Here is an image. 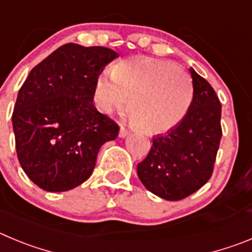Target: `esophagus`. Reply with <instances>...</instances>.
<instances>
[{"label":"esophagus","instance_id":"obj_1","mask_svg":"<svg viewBox=\"0 0 252 252\" xmlns=\"http://www.w3.org/2000/svg\"><path fill=\"white\" fill-rule=\"evenodd\" d=\"M130 135V131L127 130V128H125V127H121L120 128V133H119V136L120 137H126V136H128Z\"/></svg>","mask_w":252,"mask_h":252}]
</instances>
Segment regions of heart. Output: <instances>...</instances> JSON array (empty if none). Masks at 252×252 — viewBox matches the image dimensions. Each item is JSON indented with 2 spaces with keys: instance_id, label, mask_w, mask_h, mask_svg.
Instances as JSON below:
<instances>
[{
  "instance_id": "b5f03b06",
  "label": "heart",
  "mask_w": 252,
  "mask_h": 252,
  "mask_svg": "<svg viewBox=\"0 0 252 252\" xmlns=\"http://www.w3.org/2000/svg\"><path fill=\"white\" fill-rule=\"evenodd\" d=\"M128 111L138 127L161 133L176 127L191 107L193 87L190 76L172 63L137 57L120 62L111 75L103 73L94 87V101L105 114Z\"/></svg>"
}]
</instances>
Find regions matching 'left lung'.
Masks as SVG:
<instances>
[{
  "label": "left lung",
  "mask_w": 252,
  "mask_h": 252,
  "mask_svg": "<svg viewBox=\"0 0 252 252\" xmlns=\"http://www.w3.org/2000/svg\"><path fill=\"white\" fill-rule=\"evenodd\" d=\"M193 98L185 119L165 135L156 136L137 175L158 197L177 201L192 195L214 172L220 140L221 103L215 90L190 68Z\"/></svg>",
  "instance_id": "8db88e82"
}]
</instances>
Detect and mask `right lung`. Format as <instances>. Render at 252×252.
<instances>
[{
    "label": "right lung",
    "instance_id": "add662e5",
    "mask_svg": "<svg viewBox=\"0 0 252 252\" xmlns=\"http://www.w3.org/2000/svg\"><path fill=\"white\" fill-rule=\"evenodd\" d=\"M117 56L101 46L66 43L34 66L18 91L17 158L42 190L68 191L86 181L101 146L119 135V125L92 103L98 76Z\"/></svg>",
    "mask_w": 252,
    "mask_h": 252
}]
</instances>
